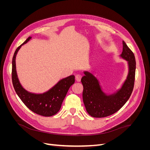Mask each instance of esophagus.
<instances>
[{
  "mask_svg": "<svg viewBox=\"0 0 150 150\" xmlns=\"http://www.w3.org/2000/svg\"><path fill=\"white\" fill-rule=\"evenodd\" d=\"M81 78H82V76H81V75H80V74H77L75 76V79H76V81H77V82H80Z\"/></svg>",
  "mask_w": 150,
  "mask_h": 150,
  "instance_id": "1",
  "label": "esophagus"
}]
</instances>
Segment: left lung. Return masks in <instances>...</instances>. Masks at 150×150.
<instances>
[{"mask_svg": "<svg viewBox=\"0 0 150 150\" xmlns=\"http://www.w3.org/2000/svg\"><path fill=\"white\" fill-rule=\"evenodd\" d=\"M128 61V74L121 88L115 93L107 95L101 89L99 81L93 74L84 71L81 78L83 86V99L88 114L94 117H104L114 114L124 106L133 90L136 61L133 52L122 40L120 55Z\"/></svg>", "mask_w": 150, "mask_h": 150, "instance_id": "1", "label": "left lung"}]
</instances>
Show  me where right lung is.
<instances>
[{"mask_svg": "<svg viewBox=\"0 0 150 150\" xmlns=\"http://www.w3.org/2000/svg\"><path fill=\"white\" fill-rule=\"evenodd\" d=\"M30 39L31 37L27 39L23 44L16 49L13 54L12 68L13 86L18 96L30 110L40 116H52L59 111L68 90L75 82V77L74 75H71L62 79L47 92L42 94L32 93L23 88L17 74L16 57L21 46L28 42Z\"/></svg>", "mask_w": 150, "mask_h": 150, "instance_id": "right-lung-1", "label": "right lung"}]
</instances>
